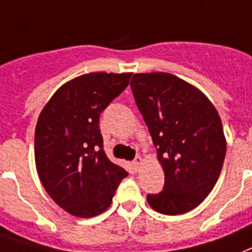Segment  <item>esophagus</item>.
I'll list each match as a JSON object with an SVG mask.
<instances>
[{
  "mask_svg": "<svg viewBox=\"0 0 252 252\" xmlns=\"http://www.w3.org/2000/svg\"><path fill=\"white\" fill-rule=\"evenodd\" d=\"M142 158H141V157H137L136 159H134V160H133V165H134V168L136 169H138L140 168V165L142 164Z\"/></svg>",
  "mask_w": 252,
  "mask_h": 252,
  "instance_id": "1",
  "label": "esophagus"
}]
</instances>
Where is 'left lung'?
<instances>
[{
    "mask_svg": "<svg viewBox=\"0 0 252 252\" xmlns=\"http://www.w3.org/2000/svg\"><path fill=\"white\" fill-rule=\"evenodd\" d=\"M130 88L164 171L163 190L149 194L147 203L164 215L191 211L221 172L226 151L221 119L199 89L172 73H134Z\"/></svg>",
    "mask_w": 252,
    "mask_h": 252,
    "instance_id": "obj_1",
    "label": "left lung"
}]
</instances>
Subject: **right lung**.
<instances>
[{
  "label": "right lung",
  "mask_w": 252,
  "mask_h": 252,
  "mask_svg": "<svg viewBox=\"0 0 252 252\" xmlns=\"http://www.w3.org/2000/svg\"><path fill=\"white\" fill-rule=\"evenodd\" d=\"M132 73L92 72L63 84L42 108L34 132V160L46 193L77 218L106 211L128 172L103 150L101 112L129 84Z\"/></svg>",
  "instance_id": "obj_1"
}]
</instances>
